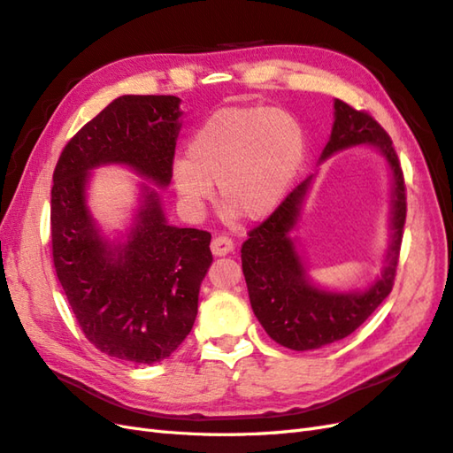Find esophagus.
Here are the masks:
<instances>
[{
    "instance_id": "1",
    "label": "esophagus",
    "mask_w": 453,
    "mask_h": 453,
    "mask_svg": "<svg viewBox=\"0 0 453 453\" xmlns=\"http://www.w3.org/2000/svg\"><path fill=\"white\" fill-rule=\"evenodd\" d=\"M210 249H212L216 257H226L235 249V243L227 235H218L212 239V245H210Z\"/></svg>"
}]
</instances>
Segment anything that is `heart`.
I'll list each match as a JSON object with an SVG mask.
<instances>
[{"instance_id": "heart-1", "label": "heart", "mask_w": 453, "mask_h": 453, "mask_svg": "<svg viewBox=\"0 0 453 453\" xmlns=\"http://www.w3.org/2000/svg\"><path fill=\"white\" fill-rule=\"evenodd\" d=\"M307 150L297 118L272 108H226L210 115L173 162V185L187 208L201 210L219 188V203L247 219L274 210Z\"/></svg>"}]
</instances>
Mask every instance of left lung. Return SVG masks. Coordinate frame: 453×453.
Listing matches in <instances>:
<instances>
[{"mask_svg":"<svg viewBox=\"0 0 453 453\" xmlns=\"http://www.w3.org/2000/svg\"><path fill=\"white\" fill-rule=\"evenodd\" d=\"M334 110L335 121L320 160L357 144L376 146L384 154L394 177L392 245L382 276L366 291L334 293L312 286L289 237L312 175L293 188L265 222L249 231V239L241 247V265L252 312L272 340L296 351L340 342L371 317L394 288L403 239L405 181L390 134L365 110H355L342 100L334 102Z\"/></svg>","mask_w":453,"mask_h":453,"instance_id":"8db88e82","label":"left lung"}]
</instances>
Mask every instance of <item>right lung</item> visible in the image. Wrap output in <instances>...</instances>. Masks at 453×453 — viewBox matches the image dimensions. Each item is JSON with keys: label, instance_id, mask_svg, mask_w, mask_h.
Instances as JSON below:
<instances>
[{"label": "right lung", "instance_id": "add662e5", "mask_svg": "<svg viewBox=\"0 0 453 453\" xmlns=\"http://www.w3.org/2000/svg\"><path fill=\"white\" fill-rule=\"evenodd\" d=\"M177 96H119L63 149L51 187V255L82 334L121 361L152 365L191 332L198 289L212 265L208 231L165 222L160 198L142 187L127 241L110 245L87 208L88 172L125 164L165 187L179 133Z\"/></svg>", "mask_w": 453, "mask_h": 453}]
</instances>
